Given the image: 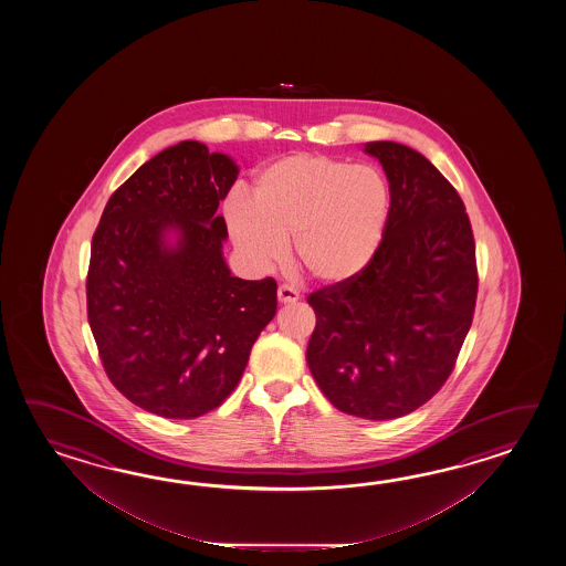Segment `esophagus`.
Returning <instances> with one entry per match:
<instances>
[{"instance_id": "1", "label": "esophagus", "mask_w": 566, "mask_h": 566, "mask_svg": "<svg viewBox=\"0 0 566 566\" xmlns=\"http://www.w3.org/2000/svg\"><path fill=\"white\" fill-rule=\"evenodd\" d=\"M277 300L279 303H283V305H291V303H297L300 301V293L295 291L293 287H289V285H281L277 289Z\"/></svg>"}]
</instances>
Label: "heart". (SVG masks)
<instances>
[{
	"mask_svg": "<svg viewBox=\"0 0 566 566\" xmlns=\"http://www.w3.org/2000/svg\"><path fill=\"white\" fill-rule=\"evenodd\" d=\"M390 190L370 166L322 154H291L256 174L251 196L234 190L224 202L230 237L254 266L295 256L310 277L339 285L370 265L385 237Z\"/></svg>",
	"mask_w": 566,
	"mask_h": 566,
	"instance_id": "b5f03b06",
	"label": "heart"
}]
</instances>
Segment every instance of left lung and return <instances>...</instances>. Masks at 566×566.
<instances>
[{"label": "left lung", "mask_w": 566, "mask_h": 566, "mask_svg": "<svg viewBox=\"0 0 566 566\" xmlns=\"http://www.w3.org/2000/svg\"><path fill=\"white\" fill-rule=\"evenodd\" d=\"M385 169L390 214L370 265L307 297L317 324L313 378L337 410L388 421L446 385L470 332L478 269L470 217L455 188L419 151L364 145Z\"/></svg>", "instance_id": "left-lung-1"}]
</instances>
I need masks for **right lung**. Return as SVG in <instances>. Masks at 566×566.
Returning a JSON list of instances; mask_svg holds the SVG:
<instances>
[{
  "instance_id": "1",
  "label": "right lung",
  "mask_w": 566,
  "mask_h": 566,
  "mask_svg": "<svg viewBox=\"0 0 566 566\" xmlns=\"http://www.w3.org/2000/svg\"><path fill=\"white\" fill-rule=\"evenodd\" d=\"M239 171L227 154L180 142L108 198L93 237L86 307L105 373L164 419L220 407L277 312V283L232 277L222 253L218 205Z\"/></svg>"
}]
</instances>
